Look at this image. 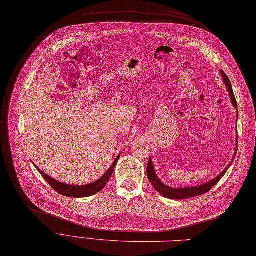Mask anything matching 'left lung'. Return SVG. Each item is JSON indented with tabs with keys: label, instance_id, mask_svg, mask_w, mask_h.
Returning a JSON list of instances; mask_svg holds the SVG:
<instances>
[{
	"label": "left lung",
	"instance_id": "1",
	"mask_svg": "<svg viewBox=\"0 0 256 256\" xmlns=\"http://www.w3.org/2000/svg\"><path fill=\"white\" fill-rule=\"evenodd\" d=\"M221 74H222V78H223V80L225 82L226 88H227V90L229 92L231 103L234 104V106L236 107V109L238 110V104H236V96H234V90H232V86H231L230 80H229V78L227 77V75L225 74L223 70H221ZM238 136L236 138V144H238ZM236 151H238V146H236V153H234V156L232 158V160H231V162L227 166V168L224 170V171L220 175H218L216 178H214V180H212L210 182H206V184H204L202 186H199L184 188H171L166 186V184H162V182L160 179L157 178V176L155 174V171H154V166H153V162H152L151 157H149V162H148V166H147V176H148L149 181L151 182V184L153 186V188L157 192H160L162 194V196L166 197V198L174 199V200H181V199H188V198L201 196V194H204L208 192V190H210L218 184V182L223 178V176L227 172V170L229 168V166L232 164L234 158H236Z\"/></svg>",
	"mask_w": 256,
	"mask_h": 256
}]
</instances>
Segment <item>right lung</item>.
<instances>
[{
    "label": "right lung",
    "instance_id": "1",
    "mask_svg": "<svg viewBox=\"0 0 256 256\" xmlns=\"http://www.w3.org/2000/svg\"><path fill=\"white\" fill-rule=\"evenodd\" d=\"M120 155V154H118V156L116 158V160L114 162L112 166L109 168L108 171L99 180L92 182V184H90L82 186H70V184H62V182H59V181L51 178L50 176L46 175L42 171H40V168H36L38 170V172L44 177V179L58 194H62V196H66V197H70V198H84V197L92 196V194H96V192H100L101 190H103L105 188L107 181L109 180V178L112 177V175L114 173V166H116V164L118 160Z\"/></svg>",
    "mask_w": 256,
    "mask_h": 256
}]
</instances>
